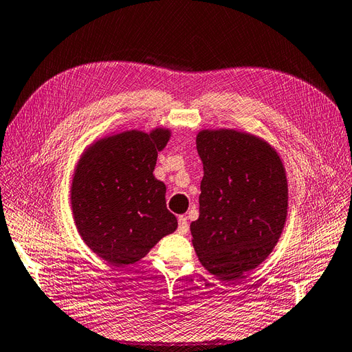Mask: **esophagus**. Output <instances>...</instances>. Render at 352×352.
Here are the masks:
<instances>
[{
  "label": "esophagus",
  "mask_w": 352,
  "mask_h": 352,
  "mask_svg": "<svg viewBox=\"0 0 352 352\" xmlns=\"http://www.w3.org/2000/svg\"><path fill=\"white\" fill-rule=\"evenodd\" d=\"M188 230H190V226H188V221H186V217H179V227H177V231L181 234H186Z\"/></svg>",
  "instance_id": "obj_1"
}]
</instances>
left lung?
Returning a JSON list of instances; mask_svg holds the SVG:
<instances>
[{"mask_svg":"<svg viewBox=\"0 0 352 352\" xmlns=\"http://www.w3.org/2000/svg\"><path fill=\"white\" fill-rule=\"evenodd\" d=\"M195 143L204 175L194 250L212 275L237 279L267 258L284 231V162L269 142L233 128L201 130Z\"/></svg>","mask_w":352,"mask_h":352,"instance_id":"obj_1","label":"left lung"}]
</instances>
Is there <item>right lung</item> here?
<instances>
[{"label":"right lung","mask_w":352,"mask_h":352,"mask_svg":"<svg viewBox=\"0 0 352 352\" xmlns=\"http://www.w3.org/2000/svg\"><path fill=\"white\" fill-rule=\"evenodd\" d=\"M171 131L126 130L96 140L74 168L70 203L89 250L107 263L134 264L177 228L166 206V185L153 176Z\"/></svg>","instance_id":"obj_1"}]
</instances>
